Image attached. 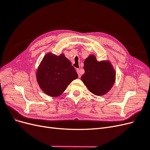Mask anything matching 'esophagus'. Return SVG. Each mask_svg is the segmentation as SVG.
I'll return each mask as SVG.
<instances>
[{
  "label": "esophagus",
  "instance_id": "obj_1",
  "mask_svg": "<svg viewBox=\"0 0 150 150\" xmlns=\"http://www.w3.org/2000/svg\"><path fill=\"white\" fill-rule=\"evenodd\" d=\"M76 71H77V72H78V76H79V78H81V74H80V69H76Z\"/></svg>",
  "mask_w": 150,
  "mask_h": 150
}]
</instances>
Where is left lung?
Segmentation results:
<instances>
[{"label": "left lung", "mask_w": 150, "mask_h": 150, "mask_svg": "<svg viewBox=\"0 0 150 150\" xmlns=\"http://www.w3.org/2000/svg\"><path fill=\"white\" fill-rule=\"evenodd\" d=\"M84 69L81 80L95 95L105 94L115 83L116 72L109 61L99 62L94 55H90L84 61Z\"/></svg>", "instance_id": "left-lung-1"}]
</instances>
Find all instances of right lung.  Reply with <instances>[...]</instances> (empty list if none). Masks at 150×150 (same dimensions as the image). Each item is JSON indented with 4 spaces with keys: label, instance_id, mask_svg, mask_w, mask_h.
Listing matches in <instances>:
<instances>
[{
    "label": "right lung",
    "instance_id": "right-lung-1",
    "mask_svg": "<svg viewBox=\"0 0 150 150\" xmlns=\"http://www.w3.org/2000/svg\"><path fill=\"white\" fill-rule=\"evenodd\" d=\"M36 78L45 93L56 97L60 96L70 83L78 78V75L64 54L57 56L48 53L40 62Z\"/></svg>",
    "mask_w": 150,
    "mask_h": 150
}]
</instances>
